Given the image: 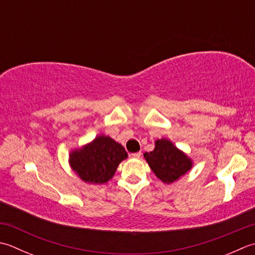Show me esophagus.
Masks as SVG:
<instances>
[{
    "mask_svg": "<svg viewBox=\"0 0 255 255\" xmlns=\"http://www.w3.org/2000/svg\"><path fill=\"white\" fill-rule=\"evenodd\" d=\"M131 157H132V158H136V159L140 158V157H141V152L139 151V152H134V153H131Z\"/></svg>",
    "mask_w": 255,
    "mask_h": 255,
    "instance_id": "obj_1",
    "label": "esophagus"
}]
</instances>
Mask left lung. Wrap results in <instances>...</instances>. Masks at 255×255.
I'll return each mask as SVG.
<instances>
[{
  "label": "left lung",
  "instance_id": "left-lung-1",
  "mask_svg": "<svg viewBox=\"0 0 255 255\" xmlns=\"http://www.w3.org/2000/svg\"><path fill=\"white\" fill-rule=\"evenodd\" d=\"M147 163L163 183H172L191 170L193 162L180 149L166 138L157 139L151 152H144Z\"/></svg>",
  "mask_w": 255,
  "mask_h": 255
}]
</instances>
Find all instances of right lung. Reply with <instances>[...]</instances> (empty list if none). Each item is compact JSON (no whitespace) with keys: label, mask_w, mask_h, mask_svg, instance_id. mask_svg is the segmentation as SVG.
<instances>
[{"label":"right lung","mask_w":255,"mask_h":255,"mask_svg":"<svg viewBox=\"0 0 255 255\" xmlns=\"http://www.w3.org/2000/svg\"><path fill=\"white\" fill-rule=\"evenodd\" d=\"M127 157L121 143L109 136L99 134L93 141L72 150L68 162L84 182L103 184L111 180L119 163Z\"/></svg>","instance_id":"1"}]
</instances>
